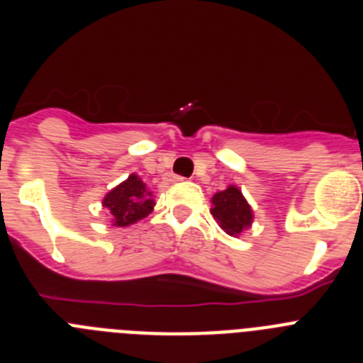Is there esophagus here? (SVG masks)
Segmentation results:
<instances>
[{"mask_svg": "<svg viewBox=\"0 0 363 363\" xmlns=\"http://www.w3.org/2000/svg\"><path fill=\"white\" fill-rule=\"evenodd\" d=\"M184 176H174V178H172V182H184Z\"/></svg>", "mask_w": 363, "mask_h": 363, "instance_id": "obj_1", "label": "esophagus"}]
</instances>
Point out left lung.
I'll list each match as a JSON object with an SVG mask.
<instances>
[{
  "label": "left lung",
  "mask_w": 363,
  "mask_h": 363,
  "mask_svg": "<svg viewBox=\"0 0 363 363\" xmlns=\"http://www.w3.org/2000/svg\"><path fill=\"white\" fill-rule=\"evenodd\" d=\"M211 213L218 220L221 229L230 236H236L252 223L251 207L243 198L242 191L234 185L214 194Z\"/></svg>",
  "instance_id": "8db88e82"
}]
</instances>
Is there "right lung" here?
<instances>
[{"instance_id": "add662e5", "label": "right lung", "mask_w": 363, "mask_h": 363, "mask_svg": "<svg viewBox=\"0 0 363 363\" xmlns=\"http://www.w3.org/2000/svg\"><path fill=\"white\" fill-rule=\"evenodd\" d=\"M152 194L136 174H130L123 184L112 189L104 198V207L114 216V225L125 227L136 223L152 211Z\"/></svg>"}]
</instances>
